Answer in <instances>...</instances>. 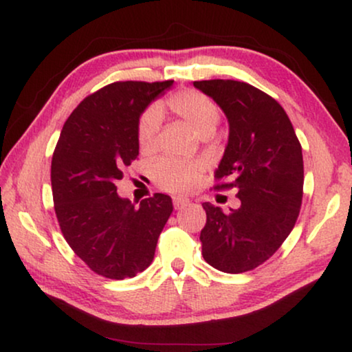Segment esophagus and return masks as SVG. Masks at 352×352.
<instances>
[{"instance_id":"esophagus-1","label":"esophagus","mask_w":352,"mask_h":352,"mask_svg":"<svg viewBox=\"0 0 352 352\" xmlns=\"http://www.w3.org/2000/svg\"><path fill=\"white\" fill-rule=\"evenodd\" d=\"M173 205H175L176 210H182V208H186V206L190 205V200L186 199V197H175Z\"/></svg>"}]
</instances>
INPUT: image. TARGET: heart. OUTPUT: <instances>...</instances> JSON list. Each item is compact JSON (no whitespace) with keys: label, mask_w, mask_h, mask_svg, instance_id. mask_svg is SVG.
Returning a JSON list of instances; mask_svg holds the SVG:
<instances>
[{"label":"heart","mask_w":352,"mask_h":352,"mask_svg":"<svg viewBox=\"0 0 352 352\" xmlns=\"http://www.w3.org/2000/svg\"><path fill=\"white\" fill-rule=\"evenodd\" d=\"M168 107L190 124L201 138H208L214 133L221 120L218 104L208 96L195 89H184L175 93L168 99ZM162 113L157 107L147 109L138 124V142L142 151H152L155 147ZM201 166L195 162H186L181 158L163 157L153 163L152 177L158 186L171 192H187L197 184Z\"/></svg>","instance_id":"1"}]
</instances>
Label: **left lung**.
I'll return each instance as SVG.
<instances>
[{
  "label": "left lung",
  "mask_w": 352,
  "mask_h": 352,
  "mask_svg": "<svg viewBox=\"0 0 352 352\" xmlns=\"http://www.w3.org/2000/svg\"><path fill=\"white\" fill-rule=\"evenodd\" d=\"M229 122V139L216 189L239 190L240 206L224 213L205 201L201 254L218 271L240 274L267 261L280 248L300 214L301 144L282 105L254 86L235 80L194 81Z\"/></svg>",
  "instance_id": "left-lung-1"
}]
</instances>
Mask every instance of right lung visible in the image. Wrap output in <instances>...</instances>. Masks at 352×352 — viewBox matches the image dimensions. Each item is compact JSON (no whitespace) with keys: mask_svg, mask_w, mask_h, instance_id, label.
Segmentation results:
<instances>
[{"mask_svg":"<svg viewBox=\"0 0 352 352\" xmlns=\"http://www.w3.org/2000/svg\"><path fill=\"white\" fill-rule=\"evenodd\" d=\"M171 80L117 81L80 102L67 120L51 163L54 210L76 256L99 276L123 280L151 266L173 213L170 195L139 206L117 194L115 182L139 155L138 124Z\"/></svg>","mask_w":352,"mask_h":352,"instance_id":"right-lung-1","label":"right lung"}]
</instances>
